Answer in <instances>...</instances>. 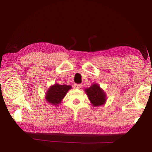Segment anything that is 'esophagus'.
Instances as JSON below:
<instances>
[{"label": "esophagus", "instance_id": "1", "mask_svg": "<svg viewBox=\"0 0 152 152\" xmlns=\"http://www.w3.org/2000/svg\"><path fill=\"white\" fill-rule=\"evenodd\" d=\"M82 87V84H75L74 85V88L75 89H80Z\"/></svg>", "mask_w": 152, "mask_h": 152}]
</instances>
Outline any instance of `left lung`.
Listing matches in <instances>:
<instances>
[{"instance_id":"left-lung-1","label":"left lung","mask_w":152,"mask_h":152,"mask_svg":"<svg viewBox=\"0 0 152 152\" xmlns=\"http://www.w3.org/2000/svg\"><path fill=\"white\" fill-rule=\"evenodd\" d=\"M84 91L92 106L99 107L106 103L107 98L106 93L98 84H91L90 88H86Z\"/></svg>"}]
</instances>
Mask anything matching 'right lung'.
Listing matches in <instances>:
<instances>
[{
    "instance_id": "right-lung-1",
    "label": "right lung",
    "mask_w": 152,
    "mask_h": 152,
    "mask_svg": "<svg viewBox=\"0 0 152 152\" xmlns=\"http://www.w3.org/2000/svg\"><path fill=\"white\" fill-rule=\"evenodd\" d=\"M70 89H72V86L70 85H61L56 83L47 90L45 99L51 105L58 106Z\"/></svg>"
}]
</instances>
